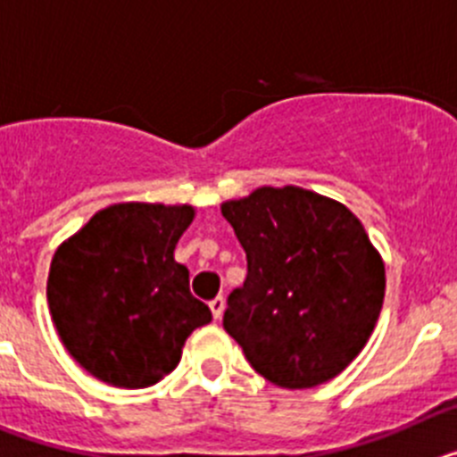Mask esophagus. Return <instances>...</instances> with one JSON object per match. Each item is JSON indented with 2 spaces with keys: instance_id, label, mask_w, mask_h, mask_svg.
<instances>
[{
  "instance_id": "esophagus-1",
  "label": "esophagus",
  "mask_w": 457,
  "mask_h": 457,
  "mask_svg": "<svg viewBox=\"0 0 457 457\" xmlns=\"http://www.w3.org/2000/svg\"><path fill=\"white\" fill-rule=\"evenodd\" d=\"M224 297H215V300L210 302V311H212V318H215V320H220L221 313H224Z\"/></svg>"
}]
</instances>
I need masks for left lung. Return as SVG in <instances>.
Wrapping results in <instances>:
<instances>
[{
    "label": "left lung",
    "mask_w": 457,
    "mask_h": 457,
    "mask_svg": "<svg viewBox=\"0 0 457 457\" xmlns=\"http://www.w3.org/2000/svg\"><path fill=\"white\" fill-rule=\"evenodd\" d=\"M247 253L224 329L253 370L286 389L337 378L361 353L385 300V263L338 201L302 187H258L221 204Z\"/></svg>",
    "instance_id": "1"
}]
</instances>
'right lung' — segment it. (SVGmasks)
I'll return each instance as SVG.
<instances>
[{"label": "right lung", "mask_w": 457, "mask_h": 457, "mask_svg": "<svg viewBox=\"0 0 457 457\" xmlns=\"http://www.w3.org/2000/svg\"><path fill=\"white\" fill-rule=\"evenodd\" d=\"M192 205L116 204L56 249L47 277L52 320L93 378L144 389L171 373L185 338L212 320L173 261Z\"/></svg>", "instance_id": "1"}]
</instances>
